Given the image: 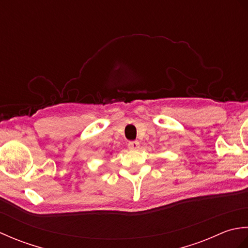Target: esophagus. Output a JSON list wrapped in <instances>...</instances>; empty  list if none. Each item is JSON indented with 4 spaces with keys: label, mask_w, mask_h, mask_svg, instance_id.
Here are the masks:
<instances>
[{
    "label": "esophagus",
    "mask_w": 248,
    "mask_h": 248,
    "mask_svg": "<svg viewBox=\"0 0 248 248\" xmlns=\"http://www.w3.org/2000/svg\"><path fill=\"white\" fill-rule=\"evenodd\" d=\"M128 147L130 150H138L140 148V143L138 140H133V141H129Z\"/></svg>",
    "instance_id": "34e87169"
}]
</instances>
